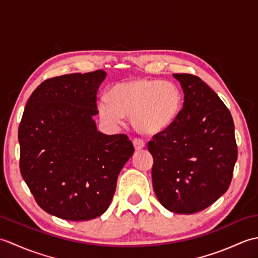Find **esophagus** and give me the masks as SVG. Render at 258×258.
Listing matches in <instances>:
<instances>
[{
	"label": "esophagus",
	"mask_w": 258,
	"mask_h": 258,
	"mask_svg": "<svg viewBox=\"0 0 258 258\" xmlns=\"http://www.w3.org/2000/svg\"><path fill=\"white\" fill-rule=\"evenodd\" d=\"M133 144H134V147H135L136 151H140L142 149H144V146H145L144 141H142L141 139H134Z\"/></svg>",
	"instance_id": "obj_1"
}]
</instances>
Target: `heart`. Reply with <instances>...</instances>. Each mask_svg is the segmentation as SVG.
<instances>
[{
  "instance_id": "heart-1",
  "label": "heart",
  "mask_w": 258,
  "mask_h": 258,
  "mask_svg": "<svg viewBox=\"0 0 258 258\" xmlns=\"http://www.w3.org/2000/svg\"><path fill=\"white\" fill-rule=\"evenodd\" d=\"M182 104V93L175 84L136 79L112 86L108 98L103 97L98 102V112L112 124H122L124 116L131 117L139 133L155 135L175 122Z\"/></svg>"
}]
</instances>
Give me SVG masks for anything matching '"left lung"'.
Masks as SVG:
<instances>
[{"label": "left lung", "instance_id": "8db88e82", "mask_svg": "<svg viewBox=\"0 0 258 258\" xmlns=\"http://www.w3.org/2000/svg\"><path fill=\"white\" fill-rule=\"evenodd\" d=\"M184 92L175 122L153 136V188L173 213L205 210L228 189L237 160L234 122L218 95L199 76L173 74Z\"/></svg>", "mask_w": 258, "mask_h": 258}]
</instances>
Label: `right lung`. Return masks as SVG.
<instances>
[{
	"instance_id": "right-lung-1",
	"label": "right lung",
	"mask_w": 258,
	"mask_h": 258,
	"mask_svg": "<svg viewBox=\"0 0 258 258\" xmlns=\"http://www.w3.org/2000/svg\"><path fill=\"white\" fill-rule=\"evenodd\" d=\"M105 76L97 70L44 81L30 96L19 126L22 177L38 206L63 220L101 216L134 153L127 136L103 134L93 119Z\"/></svg>"
}]
</instances>
